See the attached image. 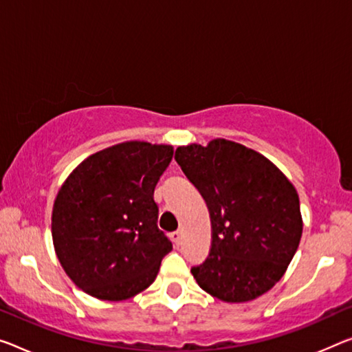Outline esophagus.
I'll use <instances>...</instances> for the list:
<instances>
[{
    "mask_svg": "<svg viewBox=\"0 0 352 352\" xmlns=\"http://www.w3.org/2000/svg\"><path fill=\"white\" fill-rule=\"evenodd\" d=\"M170 237H171V241L175 242L176 245H179L181 242H182V234H181V231H175V232H171Z\"/></svg>",
    "mask_w": 352,
    "mask_h": 352,
    "instance_id": "obj_1",
    "label": "esophagus"
}]
</instances>
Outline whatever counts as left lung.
I'll list each match as a JSON object with an SVG mask.
<instances>
[{"label": "left lung", "mask_w": 352, "mask_h": 352, "mask_svg": "<svg viewBox=\"0 0 352 352\" xmlns=\"http://www.w3.org/2000/svg\"><path fill=\"white\" fill-rule=\"evenodd\" d=\"M175 159L208 204L212 242L192 267L199 288L225 302H247L283 277L299 247V195L256 151L228 140L176 149Z\"/></svg>", "instance_id": "left-lung-1"}]
</instances>
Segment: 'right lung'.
I'll use <instances>...</instances> for the list:
<instances>
[{
  "instance_id": "obj_1",
  "label": "right lung",
  "mask_w": 352,
  "mask_h": 352,
  "mask_svg": "<svg viewBox=\"0 0 352 352\" xmlns=\"http://www.w3.org/2000/svg\"><path fill=\"white\" fill-rule=\"evenodd\" d=\"M173 146L126 142L70 173L52 214L56 256L70 280L102 300H124L154 282L171 242L159 230L154 188Z\"/></svg>"
}]
</instances>
